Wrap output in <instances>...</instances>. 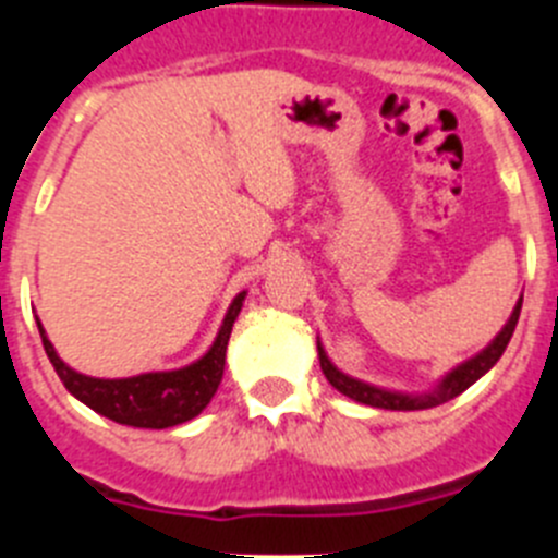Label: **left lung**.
Listing matches in <instances>:
<instances>
[{"label":"left lung","mask_w":558,"mask_h":558,"mask_svg":"<svg viewBox=\"0 0 558 558\" xmlns=\"http://www.w3.org/2000/svg\"><path fill=\"white\" fill-rule=\"evenodd\" d=\"M520 310H522V295H520V302L514 304V310H511L506 327H502L500 332L492 338L489 347L481 349L475 357L458 363L452 372H447L445 377L438 379L436 388H430V391H425V393L388 391V388H379V386H372V383H363V379H357V377H349V374L340 372L332 360H329V354L324 352V347H322V340H318V360H322V372H324V377L329 379V386L338 388L343 397L354 399V402H360V405L383 408V411H425V408L445 405V402L456 399L458 393L466 391L472 383H477V379H481L483 374L489 372L497 360L502 357V352H506V347H509L511 335H514L517 322H520Z\"/></svg>","instance_id":"obj_1"}]
</instances>
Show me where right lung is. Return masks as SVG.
Instances as JSON below:
<instances>
[{"label":"right lung","mask_w":558,"mask_h":558,"mask_svg":"<svg viewBox=\"0 0 558 558\" xmlns=\"http://www.w3.org/2000/svg\"><path fill=\"white\" fill-rule=\"evenodd\" d=\"M243 302L245 290L236 293L234 302L229 304V313H226L223 324H220L218 338H215V343H211L204 357H198L184 368H172V372H147L120 379L88 377V374H81L72 366H66L58 357L56 347L47 338L38 318L36 324L38 332H41L44 352H47L49 363L56 366L58 377H61V383L72 397L81 399L83 405H88L100 416L111 418L117 425L165 430V427L184 425V422L195 418L211 402L220 379H223L226 347H229L231 327H234L236 315L243 310Z\"/></svg>","instance_id":"add662e5"}]
</instances>
